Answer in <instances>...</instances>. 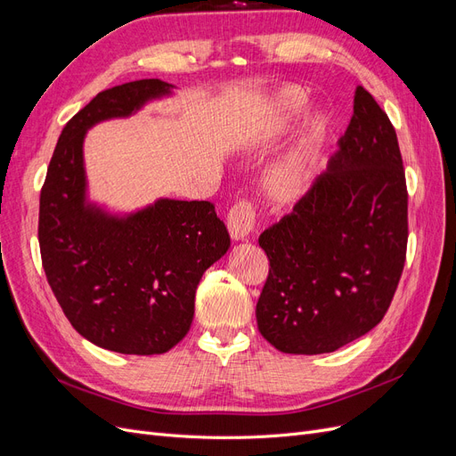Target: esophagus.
<instances>
[{"instance_id": "1", "label": "esophagus", "mask_w": 456, "mask_h": 456, "mask_svg": "<svg viewBox=\"0 0 456 456\" xmlns=\"http://www.w3.org/2000/svg\"><path fill=\"white\" fill-rule=\"evenodd\" d=\"M255 218H256L255 205L251 201H247V200L238 201L228 211L230 236L233 240H243V238L249 236V232L255 226Z\"/></svg>"}]
</instances>
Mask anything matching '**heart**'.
Instances as JSON below:
<instances>
[{"mask_svg":"<svg viewBox=\"0 0 456 456\" xmlns=\"http://www.w3.org/2000/svg\"><path fill=\"white\" fill-rule=\"evenodd\" d=\"M305 104V96L298 91H287L281 96L280 108L283 116H291ZM308 183V156L306 151H295L293 156L275 163L266 176V194L275 203L293 201L302 194Z\"/></svg>","mask_w":456,"mask_h":456,"instance_id":"obj_1","label":"heart"}]
</instances>
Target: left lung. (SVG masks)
<instances>
[{
  "mask_svg": "<svg viewBox=\"0 0 456 456\" xmlns=\"http://www.w3.org/2000/svg\"><path fill=\"white\" fill-rule=\"evenodd\" d=\"M329 169L291 215L260 233L270 270L260 335L285 354H327L382 322L407 255V184L392 121L355 89Z\"/></svg>",
  "mask_w": 456,
  "mask_h": 456,
  "instance_id": "left-lung-1",
  "label": "left lung"
}]
</instances>
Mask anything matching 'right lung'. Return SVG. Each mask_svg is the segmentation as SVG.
I'll return each instance as SVG.
<instances>
[{
    "label": "right lung",
    "instance_id": "right-lung-1",
    "mask_svg": "<svg viewBox=\"0 0 456 456\" xmlns=\"http://www.w3.org/2000/svg\"><path fill=\"white\" fill-rule=\"evenodd\" d=\"M169 91L139 79L96 94L64 126L39 194L41 265L54 297L81 337L119 354H163L181 342L203 272L230 247L211 201L159 200L127 218L86 205V131Z\"/></svg>",
    "mask_w": 456,
    "mask_h": 456
}]
</instances>
